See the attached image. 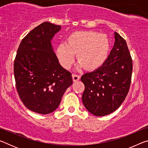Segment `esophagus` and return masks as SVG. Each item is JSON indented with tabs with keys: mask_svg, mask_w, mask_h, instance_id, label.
<instances>
[{
	"mask_svg": "<svg viewBox=\"0 0 148 148\" xmlns=\"http://www.w3.org/2000/svg\"><path fill=\"white\" fill-rule=\"evenodd\" d=\"M80 78V76L79 75H77V74H72V79L74 82H76L77 81H78Z\"/></svg>",
	"mask_w": 148,
	"mask_h": 148,
	"instance_id": "esophagus-1",
	"label": "esophagus"
}]
</instances>
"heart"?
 <instances>
[{
	"mask_svg": "<svg viewBox=\"0 0 148 148\" xmlns=\"http://www.w3.org/2000/svg\"><path fill=\"white\" fill-rule=\"evenodd\" d=\"M110 43L106 35L92 31L71 33L66 42L59 44L56 55L60 63L69 69L74 62V53L80 64L89 71L99 68L108 56Z\"/></svg>",
	"mask_w": 148,
	"mask_h": 148,
	"instance_id": "b5f03b06",
	"label": "heart"
}]
</instances>
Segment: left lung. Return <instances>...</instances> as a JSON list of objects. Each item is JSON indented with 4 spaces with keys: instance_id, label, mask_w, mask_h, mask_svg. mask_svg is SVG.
<instances>
[{
    "instance_id": "8db88e82",
    "label": "left lung",
    "mask_w": 148,
    "mask_h": 148,
    "mask_svg": "<svg viewBox=\"0 0 148 148\" xmlns=\"http://www.w3.org/2000/svg\"><path fill=\"white\" fill-rule=\"evenodd\" d=\"M114 34V46L106 61L81 77L85 86L82 102L90 113L96 116L108 115L118 108L131 86V54L125 40L116 32Z\"/></svg>"
}]
</instances>
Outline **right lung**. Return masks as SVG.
Instances as JSON below:
<instances>
[{
  "mask_svg": "<svg viewBox=\"0 0 148 148\" xmlns=\"http://www.w3.org/2000/svg\"><path fill=\"white\" fill-rule=\"evenodd\" d=\"M61 25L44 22L22 40L14 64L16 89L29 110L40 114L54 112L72 82V74L59 64L51 40Z\"/></svg>",
  "mask_w": 148,
  "mask_h": 148,
  "instance_id": "1",
  "label": "right lung"
}]
</instances>
